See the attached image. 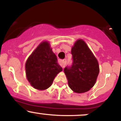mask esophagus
<instances>
[{"label":"esophagus","mask_w":121,"mask_h":121,"mask_svg":"<svg viewBox=\"0 0 121 121\" xmlns=\"http://www.w3.org/2000/svg\"><path fill=\"white\" fill-rule=\"evenodd\" d=\"M66 64V59L63 60L62 61V67L63 68L65 66Z\"/></svg>","instance_id":"1"}]
</instances>
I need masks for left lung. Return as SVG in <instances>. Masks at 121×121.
Segmentation results:
<instances>
[{"mask_svg": "<svg viewBox=\"0 0 121 121\" xmlns=\"http://www.w3.org/2000/svg\"><path fill=\"white\" fill-rule=\"evenodd\" d=\"M73 64L64 73L69 87L74 92L82 93L93 87L99 74L98 62L82 39L77 40L72 47Z\"/></svg>", "mask_w": 121, "mask_h": 121, "instance_id": "8db88e82", "label": "left lung"}]
</instances>
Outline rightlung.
I'll use <instances>...</instances> for the list:
<instances>
[{"mask_svg": "<svg viewBox=\"0 0 121 121\" xmlns=\"http://www.w3.org/2000/svg\"><path fill=\"white\" fill-rule=\"evenodd\" d=\"M26 77L30 85L44 91L52 85L53 80L62 68L47 41L41 42L26 62Z\"/></svg>", "mask_w": 121, "mask_h": 121, "instance_id": "obj_1", "label": "right lung"}]
</instances>
